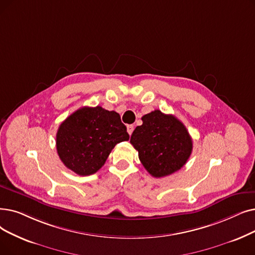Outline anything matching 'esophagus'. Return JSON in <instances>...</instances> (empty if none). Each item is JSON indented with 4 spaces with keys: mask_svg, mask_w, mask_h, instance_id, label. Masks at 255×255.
<instances>
[{
    "mask_svg": "<svg viewBox=\"0 0 255 255\" xmlns=\"http://www.w3.org/2000/svg\"><path fill=\"white\" fill-rule=\"evenodd\" d=\"M133 130H134L133 125H127V132L129 133V135L132 134V132H133Z\"/></svg>",
    "mask_w": 255,
    "mask_h": 255,
    "instance_id": "obj_1",
    "label": "esophagus"
}]
</instances>
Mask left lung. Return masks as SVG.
<instances>
[{"instance_id": "left-lung-1", "label": "left lung", "mask_w": 255, "mask_h": 255, "mask_svg": "<svg viewBox=\"0 0 255 255\" xmlns=\"http://www.w3.org/2000/svg\"><path fill=\"white\" fill-rule=\"evenodd\" d=\"M142 125L132 132L131 145L138 151L145 169L156 178L180 170L190 158L193 140L176 117L154 110L141 118Z\"/></svg>"}]
</instances>
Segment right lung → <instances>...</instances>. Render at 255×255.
Masks as SVG:
<instances>
[{"instance_id":"add662e5","label":"right lung","mask_w":255,"mask_h":255,"mask_svg":"<svg viewBox=\"0 0 255 255\" xmlns=\"http://www.w3.org/2000/svg\"><path fill=\"white\" fill-rule=\"evenodd\" d=\"M128 139L127 128L118 113L101 106L82 107L59 126L56 148L66 168L88 176L102 168L117 143Z\"/></svg>"}]
</instances>
